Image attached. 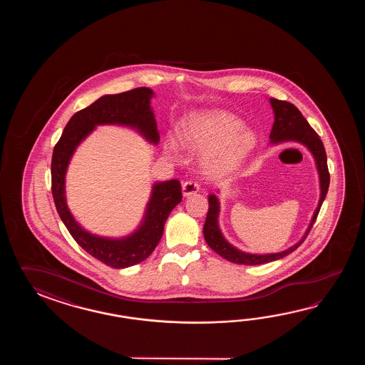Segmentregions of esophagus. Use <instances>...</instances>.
Segmentation results:
<instances>
[{"label": "esophagus", "mask_w": 365, "mask_h": 365, "mask_svg": "<svg viewBox=\"0 0 365 365\" xmlns=\"http://www.w3.org/2000/svg\"><path fill=\"white\" fill-rule=\"evenodd\" d=\"M200 190V184L193 180H187L182 184V194L184 195H192Z\"/></svg>", "instance_id": "1"}]
</instances>
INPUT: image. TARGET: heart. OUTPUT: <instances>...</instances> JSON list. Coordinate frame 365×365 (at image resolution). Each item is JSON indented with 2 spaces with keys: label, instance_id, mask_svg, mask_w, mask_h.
Masks as SVG:
<instances>
[{
  "label": "heart",
  "instance_id": "obj_1",
  "mask_svg": "<svg viewBox=\"0 0 365 365\" xmlns=\"http://www.w3.org/2000/svg\"><path fill=\"white\" fill-rule=\"evenodd\" d=\"M186 148L207 155V170L215 175H225L235 170L256 146V135L244 130L237 117L225 110L197 113L187 121L182 134ZM165 153L178 154L175 140L164 145Z\"/></svg>",
  "mask_w": 365,
  "mask_h": 365
}]
</instances>
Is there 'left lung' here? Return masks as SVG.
I'll return each mask as SVG.
<instances>
[{
	"instance_id": "1",
	"label": "left lung",
	"mask_w": 365,
	"mask_h": 365,
	"mask_svg": "<svg viewBox=\"0 0 365 365\" xmlns=\"http://www.w3.org/2000/svg\"><path fill=\"white\" fill-rule=\"evenodd\" d=\"M274 113H275V121L272 124L270 138L272 143H279V142H286V140H296L305 145L309 148L312 154L316 159L317 163L318 173H319V181H321V198L318 207L314 211V215L312 217L309 228L307 233L304 235L303 239L299 241L296 245L291 248L280 252V253H272V255H249L240 252L239 249L233 248L231 244L225 241L223 235L220 232L217 227V214H219V201L217 195L210 194L209 195V211L206 222L203 225V235L205 240L209 244L210 248L212 249L219 256L223 257L225 259L231 261L233 264H262L277 261L283 257L288 256L294 250L299 248L303 241L307 239L312 227L314 225L317 219L318 212L322 206V202L325 200L326 194L329 190V184H330V173L327 168V158H326L325 148L324 143L319 138L317 133L313 130V128L308 124V121L304 118L302 112L296 108L294 104L288 101H278V99H270Z\"/></svg>"
}]
</instances>
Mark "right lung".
I'll use <instances>...</instances> for the list:
<instances>
[{"label":"right lung","mask_w":365,"mask_h":365,"mask_svg":"<svg viewBox=\"0 0 365 365\" xmlns=\"http://www.w3.org/2000/svg\"><path fill=\"white\" fill-rule=\"evenodd\" d=\"M153 90L133 88L125 93L106 95L85 109L78 110L65 126L56 143L51 164L52 195L56 209L73 239L88 255L113 269H124L145 261L163 236L164 223L172 210L182 200L179 180L158 182L153 187L143 223L137 232L121 240H110L86 232L73 219L65 201V173L70 158L81 140L95 125L121 124L134 126L148 140L158 143L155 117L150 108Z\"/></svg>","instance_id":"1"}]
</instances>
